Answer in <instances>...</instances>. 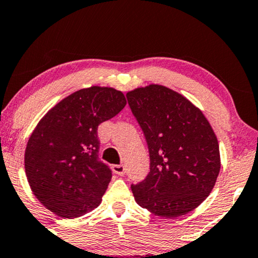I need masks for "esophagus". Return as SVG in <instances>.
<instances>
[{"instance_id":"obj_1","label":"esophagus","mask_w":258,"mask_h":258,"mask_svg":"<svg viewBox=\"0 0 258 258\" xmlns=\"http://www.w3.org/2000/svg\"><path fill=\"white\" fill-rule=\"evenodd\" d=\"M113 172L117 175H123L126 173V168L123 164H115V166H113Z\"/></svg>"}]
</instances>
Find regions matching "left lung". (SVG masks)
I'll return each instance as SVG.
<instances>
[{"label":"left lung","instance_id":"left-lung-1","mask_svg":"<svg viewBox=\"0 0 258 258\" xmlns=\"http://www.w3.org/2000/svg\"><path fill=\"white\" fill-rule=\"evenodd\" d=\"M126 96L150 155L148 176L131 186L136 202L166 219L192 212L209 196L221 167L209 121L187 98L163 85L151 84Z\"/></svg>","mask_w":258,"mask_h":258}]
</instances>
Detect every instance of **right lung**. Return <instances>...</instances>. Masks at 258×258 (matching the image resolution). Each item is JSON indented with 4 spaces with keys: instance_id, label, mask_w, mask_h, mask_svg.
I'll list each match as a JSON object with an SVG mask.
<instances>
[{
    "instance_id": "1",
    "label": "right lung",
    "mask_w": 258,
    "mask_h": 258,
    "mask_svg": "<svg viewBox=\"0 0 258 258\" xmlns=\"http://www.w3.org/2000/svg\"><path fill=\"white\" fill-rule=\"evenodd\" d=\"M125 105L119 90L91 86L67 96L37 123L25 150V172L46 209L74 219L99 206L111 170L98 160L97 127Z\"/></svg>"
}]
</instances>
